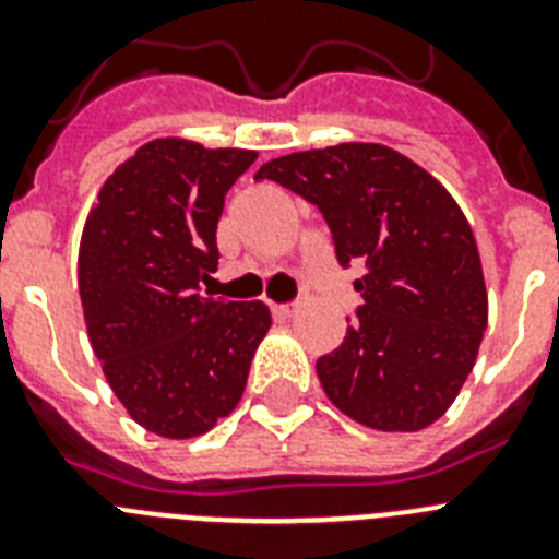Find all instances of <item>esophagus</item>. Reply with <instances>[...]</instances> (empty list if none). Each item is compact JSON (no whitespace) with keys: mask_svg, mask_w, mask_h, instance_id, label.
Listing matches in <instances>:
<instances>
[{"mask_svg":"<svg viewBox=\"0 0 559 559\" xmlns=\"http://www.w3.org/2000/svg\"><path fill=\"white\" fill-rule=\"evenodd\" d=\"M299 310V305L296 302H288V305H271V313L276 316V319H290V316Z\"/></svg>","mask_w":559,"mask_h":559,"instance_id":"obj_1","label":"esophagus"}]
</instances>
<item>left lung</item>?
I'll return each mask as SVG.
<instances>
[{
    "label": "left lung",
    "mask_w": 559,
    "mask_h": 559,
    "mask_svg": "<svg viewBox=\"0 0 559 559\" xmlns=\"http://www.w3.org/2000/svg\"><path fill=\"white\" fill-rule=\"evenodd\" d=\"M254 179L319 206L338 265H367L347 335L316 360L333 406L374 431L431 426L473 372L487 330L476 237L451 192L374 142L280 156Z\"/></svg>",
    "instance_id": "obj_1"
}]
</instances>
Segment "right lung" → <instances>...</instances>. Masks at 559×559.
Segmentation results:
<instances>
[{
    "label": "right lung",
    "instance_id": "1",
    "mask_svg": "<svg viewBox=\"0 0 559 559\" xmlns=\"http://www.w3.org/2000/svg\"><path fill=\"white\" fill-rule=\"evenodd\" d=\"M254 159L153 140L108 176L83 226L78 290L92 349L126 412L165 439L201 437L231 414L271 328L263 302L199 294L218 271L226 192Z\"/></svg>",
    "mask_w": 559,
    "mask_h": 559
}]
</instances>
